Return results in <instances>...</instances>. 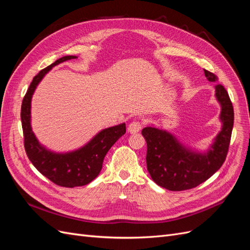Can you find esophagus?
I'll use <instances>...</instances> for the list:
<instances>
[{
    "label": "esophagus",
    "mask_w": 250,
    "mask_h": 250,
    "mask_svg": "<svg viewBox=\"0 0 250 250\" xmlns=\"http://www.w3.org/2000/svg\"><path fill=\"white\" fill-rule=\"evenodd\" d=\"M142 129V124L139 121H133L129 125H128V132L134 134V133H138L140 132Z\"/></svg>",
    "instance_id": "esophagus-1"
}]
</instances>
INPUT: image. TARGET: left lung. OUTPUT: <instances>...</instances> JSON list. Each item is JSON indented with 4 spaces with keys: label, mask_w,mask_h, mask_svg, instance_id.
Returning a JSON list of instances; mask_svg holds the SVG:
<instances>
[{
    "label": "left lung",
    "mask_w": 250,
    "mask_h": 250,
    "mask_svg": "<svg viewBox=\"0 0 250 250\" xmlns=\"http://www.w3.org/2000/svg\"><path fill=\"white\" fill-rule=\"evenodd\" d=\"M208 81H217L215 74L204 70ZM216 98L221 105V130L207 152H198L186 147L167 130L154 126L142 130L147 143V170L160 187L170 191L190 190L215 174L228 154L233 126V108L226 89L218 84Z\"/></svg>",
    "instance_id": "8db88e82"
}]
</instances>
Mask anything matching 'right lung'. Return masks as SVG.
<instances>
[{
    "label": "right lung",
    "instance_id": "obj_1",
    "mask_svg": "<svg viewBox=\"0 0 250 250\" xmlns=\"http://www.w3.org/2000/svg\"><path fill=\"white\" fill-rule=\"evenodd\" d=\"M75 58L77 56H63L37 74L27 90L21 109L24 145L30 162L52 183L65 188L85 186L93 181L99 175L108 150L126 132L125 123L105 128L84 146L64 153L47 149L36 139L31 127V99L35 88L53 66Z\"/></svg>",
    "mask_w": 250,
    "mask_h": 250
}]
</instances>
